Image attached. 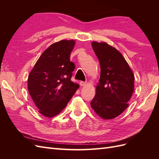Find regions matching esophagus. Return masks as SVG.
<instances>
[{
  "label": "esophagus",
  "mask_w": 159,
  "mask_h": 159,
  "mask_svg": "<svg viewBox=\"0 0 159 159\" xmlns=\"http://www.w3.org/2000/svg\"><path fill=\"white\" fill-rule=\"evenodd\" d=\"M86 84H87V82H86V81H81L80 82V85L81 86H85Z\"/></svg>",
  "instance_id": "obj_1"
}]
</instances>
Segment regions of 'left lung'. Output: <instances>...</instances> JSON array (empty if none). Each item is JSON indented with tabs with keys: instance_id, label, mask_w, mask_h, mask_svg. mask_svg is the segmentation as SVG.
<instances>
[{
	"instance_id": "left-lung-1",
	"label": "left lung",
	"mask_w": 159,
	"mask_h": 159,
	"mask_svg": "<svg viewBox=\"0 0 159 159\" xmlns=\"http://www.w3.org/2000/svg\"><path fill=\"white\" fill-rule=\"evenodd\" d=\"M91 46L99 61L101 74L91 106L102 118L114 119L128 107L134 77L125 59L114 47L97 42Z\"/></svg>"
}]
</instances>
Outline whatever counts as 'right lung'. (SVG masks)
<instances>
[{
    "label": "right lung",
    "instance_id": "add662e5",
    "mask_svg": "<svg viewBox=\"0 0 159 159\" xmlns=\"http://www.w3.org/2000/svg\"><path fill=\"white\" fill-rule=\"evenodd\" d=\"M74 46L72 40L52 44L42 53L28 75V91L44 116L59 114L79 88L71 81L75 64L70 57Z\"/></svg>",
    "mask_w": 159,
    "mask_h": 159
}]
</instances>
